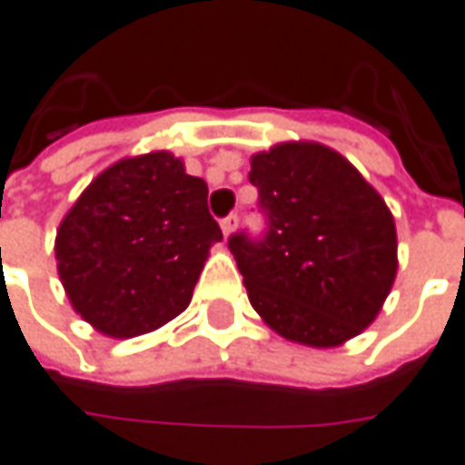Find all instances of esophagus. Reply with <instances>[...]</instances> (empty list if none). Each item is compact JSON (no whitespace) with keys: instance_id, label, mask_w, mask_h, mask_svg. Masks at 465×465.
Returning <instances> with one entry per match:
<instances>
[{"instance_id":"obj_1","label":"esophagus","mask_w":465,"mask_h":465,"mask_svg":"<svg viewBox=\"0 0 465 465\" xmlns=\"http://www.w3.org/2000/svg\"><path fill=\"white\" fill-rule=\"evenodd\" d=\"M220 227H223L225 235H230V232L238 227V213H230L227 217H223V220H220Z\"/></svg>"}]
</instances>
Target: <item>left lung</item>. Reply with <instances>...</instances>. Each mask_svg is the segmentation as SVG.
Listing matches in <instances>:
<instances>
[{"instance_id": "1", "label": "left lung", "mask_w": 465, "mask_h": 465, "mask_svg": "<svg viewBox=\"0 0 465 465\" xmlns=\"http://www.w3.org/2000/svg\"><path fill=\"white\" fill-rule=\"evenodd\" d=\"M261 235L238 230V261L252 309L281 336L336 347L372 324L398 271V235L385 200L322 143L255 153Z\"/></svg>"}]
</instances>
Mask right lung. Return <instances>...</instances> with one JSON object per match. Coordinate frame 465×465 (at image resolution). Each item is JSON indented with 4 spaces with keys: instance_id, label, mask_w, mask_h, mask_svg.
Segmentation results:
<instances>
[{
    "instance_id": "1",
    "label": "right lung",
    "mask_w": 465,
    "mask_h": 465,
    "mask_svg": "<svg viewBox=\"0 0 465 465\" xmlns=\"http://www.w3.org/2000/svg\"><path fill=\"white\" fill-rule=\"evenodd\" d=\"M223 230L204 179L169 152L108 166L57 230L55 255L73 309L108 336L153 331L187 309Z\"/></svg>"
}]
</instances>
